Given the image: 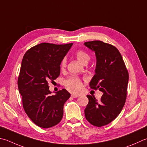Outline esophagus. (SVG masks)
<instances>
[{"label":"esophagus","instance_id":"1","mask_svg":"<svg viewBox=\"0 0 147 147\" xmlns=\"http://www.w3.org/2000/svg\"><path fill=\"white\" fill-rule=\"evenodd\" d=\"M71 97H73V98H76V97H79V95H76V94H71Z\"/></svg>","mask_w":147,"mask_h":147}]
</instances>
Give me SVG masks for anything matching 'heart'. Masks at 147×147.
I'll return each instance as SVG.
<instances>
[{
    "instance_id": "obj_1",
    "label": "heart",
    "mask_w": 147,
    "mask_h": 147,
    "mask_svg": "<svg viewBox=\"0 0 147 147\" xmlns=\"http://www.w3.org/2000/svg\"><path fill=\"white\" fill-rule=\"evenodd\" d=\"M76 59L78 60L83 64H87V62L90 60V57L88 54L83 50L77 51L75 53ZM66 66V60L64 59L62 60L61 67L64 69ZM64 85L65 88L69 90L71 92L78 93L82 90V82L80 78L76 76H71L65 80Z\"/></svg>"
}]
</instances>
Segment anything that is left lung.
<instances>
[{"label": "left lung", "mask_w": 147, "mask_h": 147, "mask_svg": "<svg viewBox=\"0 0 147 147\" xmlns=\"http://www.w3.org/2000/svg\"><path fill=\"white\" fill-rule=\"evenodd\" d=\"M84 45L94 51L97 60L90 87L103 92L99 101L94 96H87L88 103L85 115L92 125L102 127L113 121L125 105L129 73L121 54L114 46L100 41Z\"/></svg>", "instance_id": "8db88e82"}]
</instances>
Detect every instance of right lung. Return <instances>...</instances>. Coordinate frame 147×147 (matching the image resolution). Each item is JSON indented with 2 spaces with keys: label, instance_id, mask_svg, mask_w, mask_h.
Returning a JSON list of instances; mask_svg holds the SVG:
<instances>
[{
  "label": "right lung",
  "instance_id": "obj_1",
  "mask_svg": "<svg viewBox=\"0 0 147 147\" xmlns=\"http://www.w3.org/2000/svg\"><path fill=\"white\" fill-rule=\"evenodd\" d=\"M72 45L43 42L30 48L23 57L19 92L25 113L40 127H53L63 117L64 103L71 94L63 88L51 96L48 84L60 75V65Z\"/></svg>",
  "mask_w": 147,
  "mask_h": 147
}]
</instances>
